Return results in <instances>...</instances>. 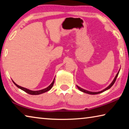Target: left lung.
<instances>
[{
  "mask_svg": "<svg viewBox=\"0 0 129 129\" xmlns=\"http://www.w3.org/2000/svg\"><path fill=\"white\" fill-rule=\"evenodd\" d=\"M119 71L118 72L117 74H116L115 77L114 79V80L112 81V82L111 83V84H110V85H109L106 88H105L104 89L102 90V91H100V92H90V91L86 90H85V89H82V88H80V86H77V88H78V89L80 90V91H81V92H82L86 93H88V94H97L100 93H102V92H104V91H106V90H107L109 89H110V88H111V86H112V85L114 84V83H115V81H116V78H117V77H118V74H119Z\"/></svg>",
  "mask_w": 129,
  "mask_h": 129,
  "instance_id": "8db88e82",
  "label": "left lung"
}]
</instances>
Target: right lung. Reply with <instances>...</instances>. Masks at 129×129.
Returning <instances> with one entry per match:
<instances>
[{"label": "right lung", "mask_w": 129, "mask_h": 129, "mask_svg": "<svg viewBox=\"0 0 129 129\" xmlns=\"http://www.w3.org/2000/svg\"><path fill=\"white\" fill-rule=\"evenodd\" d=\"M13 81V80H12ZM54 81H55V78L53 79V80L52 81V82L51 83V84L49 85V86L47 87V88H45V89H41V90H29L27 88H23V87H22L21 86H19V85H18L17 84H15V83L13 81V82L14 84L15 85V86H17L18 88L21 89V90H22L24 91V92H26L28 94H32V95H37V94H42L43 93H45L47 92V91H48L51 89V88H52L53 84H54Z\"/></svg>", "instance_id": "add662e5"}]
</instances>
